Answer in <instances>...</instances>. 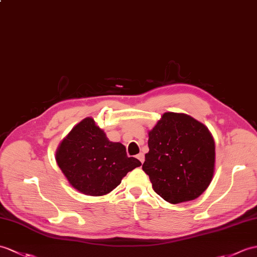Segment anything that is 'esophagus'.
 Returning <instances> with one entry per match:
<instances>
[{
	"label": "esophagus",
	"mask_w": 257,
	"mask_h": 257,
	"mask_svg": "<svg viewBox=\"0 0 257 257\" xmlns=\"http://www.w3.org/2000/svg\"><path fill=\"white\" fill-rule=\"evenodd\" d=\"M137 159H138L141 163H143V162H145V154L139 153L138 156H137Z\"/></svg>",
	"instance_id": "34e87169"
}]
</instances>
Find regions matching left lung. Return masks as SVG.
Here are the masks:
<instances>
[{
	"label": "left lung",
	"mask_w": 257,
	"mask_h": 257,
	"mask_svg": "<svg viewBox=\"0 0 257 257\" xmlns=\"http://www.w3.org/2000/svg\"><path fill=\"white\" fill-rule=\"evenodd\" d=\"M142 170L170 204L194 200L212 181L214 140L204 123L184 112H164L149 131Z\"/></svg>",
	"instance_id": "1"
}]
</instances>
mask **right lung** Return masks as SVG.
<instances>
[{"instance_id": "1", "label": "right lung", "mask_w": 257, "mask_h": 257, "mask_svg": "<svg viewBox=\"0 0 257 257\" xmlns=\"http://www.w3.org/2000/svg\"><path fill=\"white\" fill-rule=\"evenodd\" d=\"M56 161L71 186L88 196L110 193L141 165L138 159L128 158L120 142L108 140L92 117L75 124L60 142Z\"/></svg>"}]
</instances>
